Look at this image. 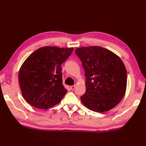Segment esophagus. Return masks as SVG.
I'll list each match as a JSON object with an SVG mask.
<instances>
[{
    "label": "esophagus",
    "instance_id": "esophagus-1",
    "mask_svg": "<svg viewBox=\"0 0 146 146\" xmlns=\"http://www.w3.org/2000/svg\"><path fill=\"white\" fill-rule=\"evenodd\" d=\"M75 88H76V86L75 85H73V86H70V89H71V90H74V89H75Z\"/></svg>",
    "mask_w": 146,
    "mask_h": 146
}]
</instances>
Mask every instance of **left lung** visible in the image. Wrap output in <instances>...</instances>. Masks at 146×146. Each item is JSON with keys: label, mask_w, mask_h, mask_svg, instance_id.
I'll return each instance as SVG.
<instances>
[{"label": "left lung", "mask_w": 146, "mask_h": 146, "mask_svg": "<svg viewBox=\"0 0 146 146\" xmlns=\"http://www.w3.org/2000/svg\"><path fill=\"white\" fill-rule=\"evenodd\" d=\"M85 70L86 92L81 102L88 109L108 111L124 97L127 70L121 59L112 51L98 46L75 50Z\"/></svg>", "instance_id": "1"}]
</instances>
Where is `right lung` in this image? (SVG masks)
Returning <instances> with one entry per match:
<instances>
[{"instance_id": "right-lung-1", "label": "right lung", "mask_w": 146, "mask_h": 146, "mask_svg": "<svg viewBox=\"0 0 146 146\" xmlns=\"http://www.w3.org/2000/svg\"><path fill=\"white\" fill-rule=\"evenodd\" d=\"M73 48L47 46L33 52L22 65L18 79L23 97L30 105L46 110L58 104L67 93L61 66Z\"/></svg>"}]
</instances>
